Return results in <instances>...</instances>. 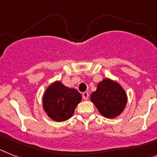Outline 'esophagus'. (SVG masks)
Instances as JSON below:
<instances>
[{"mask_svg": "<svg viewBox=\"0 0 157 157\" xmlns=\"http://www.w3.org/2000/svg\"><path fill=\"white\" fill-rule=\"evenodd\" d=\"M82 96H83V99L87 100V99H88V97H89V94H88V92H85L82 94Z\"/></svg>", "mask_w": 157, "mask_h": 157, "instance_id": "esophagus-1", "label": "esophagus"}]
</instances>
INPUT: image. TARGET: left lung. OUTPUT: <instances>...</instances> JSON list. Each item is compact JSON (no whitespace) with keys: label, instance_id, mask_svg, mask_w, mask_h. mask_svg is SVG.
Here are the masks:
<instances>
[{"label":"left lung","instance_id":"8db88e82","mask_svg":"<svg viewBox=\"0 0 157 157\" xmlns=\"http://www.w3.org/2000/svg\"><path fill=\"white\" fill-rule=\"evenodd\" d=\"M100 114L107 118H114L123 112L127 103V94L118 82L104 78L97 84L90 96Z\"/></svg>","mask_w":157,"mask_h":157}]
</instances>
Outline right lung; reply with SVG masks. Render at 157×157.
Instances as JSON below:
<instances>
[{"label": "right lung", "mask_w": 157, "mask_h": 157, "mask_svg": "<svg viewBox=\"0 0 157 157\" xmlns=\"http://www.w3.org/2000/svg\"><path fill=\"white\" fill-rule=\"evenodd\" d=\"M81 99V95L77 89L55 80L44 92L43 108L50 118L55 122H64L73 116Z\"/></svg>", "instance_id": "obj_1"}]
</instances>
